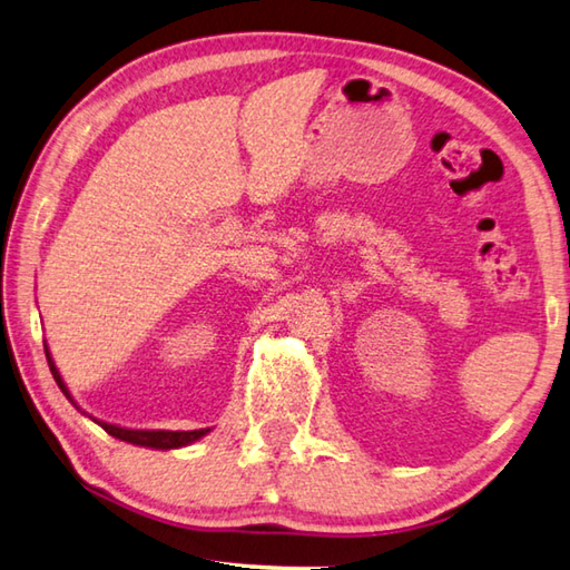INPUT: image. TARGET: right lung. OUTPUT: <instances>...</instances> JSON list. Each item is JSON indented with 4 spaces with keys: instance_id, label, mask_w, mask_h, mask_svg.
Listing matches in <instances>:
<instances>
[{
    "instance_id": "1",
    "label": "right lung",
    "mask_w": 570,
    "mask_h": 570,
    "mask_svg": "<svg viewBox=\"0 0 570 570\" xmlns=\"http://www.w3.org/2000/svg\"><path fill=\"white\" fill-rule=\"evenodd\" d=\"M45 354H47V361H49V368H51V376H55V381L59 384L61 393L75 403V399H71L69 389L65 386V381H61L59 371L55 366V361H51L49 356V348L45 346ZM77 406V403H75ZM79 409V406H77ZM97 421V419H95ZM101 429H105L109 436L119 439V441H127V443H134V446H147V449H159V451H169V449H181V446H189V443L199 441L202 436H206L209 433V429H199V431H141V429H121V426H114V423H105V421H97Z\"/></svg>"
}]
</instances>
